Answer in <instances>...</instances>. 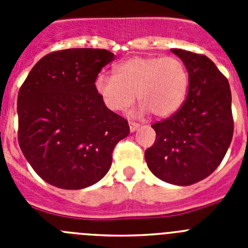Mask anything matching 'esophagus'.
<instances>
[{"label":"esophagus","mask_w":248,"mask_h":248,"mask_svg":"<svg viewBox=\"0 0 248 248\" xmlns=\"http://www.w3.org/2000/svg\"><path fill=\"white\" fill-rule=\"evenodd\" d=\"M140 126L139 123L135 122H129V128H130V131H135Z\"/></svg>","instance_id":"1"}]
</instances>
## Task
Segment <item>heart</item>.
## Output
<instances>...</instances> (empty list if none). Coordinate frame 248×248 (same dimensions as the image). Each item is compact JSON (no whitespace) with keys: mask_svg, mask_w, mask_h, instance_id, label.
Instances as JSON below:
<instances>
[{"mask_svg":"<svg viewBox=\"0 0 248 248\" xmlns=\"http://www.w3.org/2000/svg\"><path fill=\"white\" fill-rule=\"evenodd\" d=\"M95 89L111 110H125L137 94L140 111L166 118L185 102L189 72L176 57H131L114 68V76L99 74Z\"/></svg>","mask_w":248,"mask_h":248,"instance_id":"obj_1","label":"heart"}]
</instances>
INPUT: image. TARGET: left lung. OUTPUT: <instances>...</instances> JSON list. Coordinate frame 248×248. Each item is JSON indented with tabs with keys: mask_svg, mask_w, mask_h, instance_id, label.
Returning <instances> with one entry per match:
<instances>
[{
	"mask_svg": "<svg viewBox=\"0 0 248 248\" xmlns=\"http://www.w3.org/2000/svg\"><path fill=\"white\" fill-rule=\"evenodd\" d=\"M189 72V93L171 117L153 124L156 133L145 160L156 177L191 185L220 165L233 135L229 80L203 54L171 49Z\"/></svg>",
	"mask_w": 248,
	"mask_h": 248,
	"instance_id": "1",
	"label": "left lung"
}]
</instances>
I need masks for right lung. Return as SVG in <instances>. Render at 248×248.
Returning a JSON list of instances; mask_svg holds the SVG:
<instances>
[{
  "label": "right lung",
  "instance_id": "1",
  "mask_svg": "<svg viewBox=\"0 0 248 248\" xmlns=\"http://www.w3.org/2000/svg\"><path fill=\"white\" fill-rule=\"evenodd\" d=\"M111 61L107 49L56 50L39 59L19 88V148L50 185L78 190L98 183L117 143L128 137V120L107 108L95 89Z\"/></svg>",
  "mask_w": 248,
  "mask_h": 248
}]
</instances>
